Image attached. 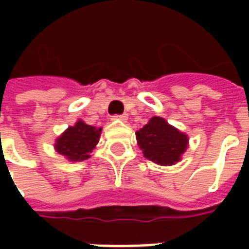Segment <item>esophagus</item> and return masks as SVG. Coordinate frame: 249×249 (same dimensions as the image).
Returning <instances> with one entry per match:
<instances>
[{"label": "esophagus", "mask_w": 249, "mask_h": 249, "mask_svg": "<svg viewBox=\"0 0 249 249\" xmlns=\"http://www.w3.org/2000/svg\"><path fill=\"white\" fill-rule=\"evenodd\" d=\"M113 119H114V120H121V121H126V120H128V114H126V113L114 114Z\"/></svg>", "instance_id": "obj_1"}]
</instances>
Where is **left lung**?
<instances>
[{
  "label": "left lung",
  "instance_id": "1",
  "mask_svg": "<svg viewBox=\"0 0 249 249\" xmlns=\"http://www.w3.org/2000/svg\"><path fill=\"white\" fill-rule=\"evenodd\" d=\"M137 142L144 156L160 165H172L188 146L187 135L173 128L161 117H152L137 133Z\"/></svg>",
  "mask_w": 249,
  "mask_h": 249
}]
</instances>
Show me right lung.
I'll use <instances>...</instances> for the list:
<instances>
[{"label": "right lung", "mask_w": 249, "mask_h": 249, "mask_svg": "<svg viewBox=\"0 0 249 249\" xmlns=\"http://www.w3.org/2000/svg\"><path fill=\"white\" fill-rule=\"evenodd\" d=\"M101 128L96 129L84 121H77L74 126H69L56 141V149L71 161H82L90 157V152L98 142Z\"/></svg>", "instance_id": "add662e5"}]
</instances>
